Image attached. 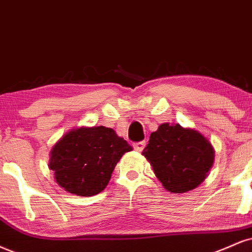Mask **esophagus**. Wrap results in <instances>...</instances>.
Instances as JSON below:
<instances>
[{"mask_svg":"<svg viewBox=\"0 0 252 252\" xmlns=\"http://www.w3.org/2000/svg\"><path fill=\"white\" fill-rule=\"evenodd\" d=\"M132 147H134V149L136 151H142L145 148V142L144 141H141V142H136V143L132 144Z\"/></svg>","mask_w":252,"mask_h":252,"instance_id":"1","label":"esophagus"}]
</instances>
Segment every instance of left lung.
I'll list each match as a JSON object with an SVG mask.
<instances>
[{
	"label": "left lung",
	"mask_w": 252,
	"mask_h": 252,
	"mask_svg": "<svg viewBox=\"0 0 252 252\" xmlns=\"http://www.w3.org/2000/svg\"><path fill=\"white\" fill-rule=\"evenodd\" d=\"M143 155L168 191L182 193L195 189L213 166L215 151L204 136L180 124H160L150 135Z\"/></svg>",
	"instance_id": "1"
}]
</instances>
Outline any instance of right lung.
<instances>
[{"label":"right lung","mask_w":252,"mask_h":252,"mask_svg":"<svg viewBox=\"0 0 252 252\" xmlns=\"http://www.w3.org/2000/svg\"><path fill=\"white\" fill-rule=\"evenodd\" d=\"M130 150L111 128L75 129L51 150L49 168L65 191L93 196L104 190L117 162Z\"/></svg>","instance_id":"1"}]
</instances>
